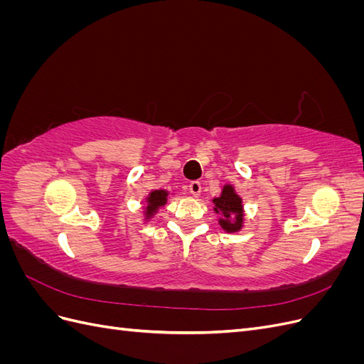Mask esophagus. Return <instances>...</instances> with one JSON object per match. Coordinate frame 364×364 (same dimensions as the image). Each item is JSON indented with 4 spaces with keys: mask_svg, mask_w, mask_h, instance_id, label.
<instances>
[{
    "mask_svg": "<svg viewBox=\"0 0 364 364\" xmlns=\"http://www.w3.org/2000/svg\"><path fill=\"white\" fill-rule=\"evenodd\" d=\"M190 193H191L194 197H199L200 193H202V185H200V182H197V181L191 182V183H190Z\"/></svg>",
    "mask_w": 364,
    "mask_h": 364,
    "instance_id": "1",
    "label": "esophagus"
}]
</instances>
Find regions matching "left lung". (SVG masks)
Segmentation results:
<instances>
[{"label":"left lung","instance_id":"left-lung-1","mask_svg":"<svg viewBox=\"0 0 364 364\" xmlns=\"http://www.w3.org/2000/svg\"><path fill=\"white\" fill-rule=\"evenodd\" d=\"M213 211L218 215V225L225 232H240L245 226L243 199L237 194L235 186L225 183L222 193L213 199Z\"/></svg>","mask_w":364,"mask_h":364}]
</instances>
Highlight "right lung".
<instances>
[{
	"label": "right lung",
	"mask_w": 364,
	"mask_h": 364,
	"mask_svg": "<svg viewBox=\"0 0 364 364\" xmlns=\"http://www.w3.org/2000/svg\"><path fill=\"white\" fill-rule=\"evenodd\" d=\"M168 196H170V193L167 190H153L147 194L144 213H142L144 214L146 222H149L150 218L155 217L162 206L167 205Z\"/></svg>",
	"instance_id": "add662e5"
}]
</instances>
